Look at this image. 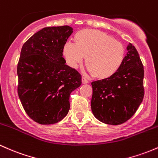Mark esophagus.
Instances as JSON below:
<instances>
[{
  "label": "esophagus",
  "mask_w": 158,
  "mask_h": 158,
  "mask_svg": "<svg viewBox=\"0 0 158 158\" xmlns=\"http://www.w3.org/2000/svg\"><path fill=\"white\" fill-rule=\"evenodd\" d=\"M81 81H82L83 84H88V81L86 78H84V77H82V78H81Z\"/></svg>",
  "instance_id": "34e87169"
}]
</instances>
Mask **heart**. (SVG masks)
Returning <instances> with one entry per match:
<instances>
[{"instance_id":"1","label":"heart","mask_w":158,"mask_h":158,"mask_svg":"<svg viewBox=\"0 0 158 158\" xmlns=\"http://www.w3.org/2000/svg\"><path fill=\"white\" fill-rule=\"evenodd\" d=\"M68 64L76 68L85 58V65L95 79L107 80L118 73L124 62L126 49L111 35L95 29H84L74 36V44L63 46Z\"/></svg>"}]
</instances>
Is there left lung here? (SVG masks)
Returning <instances> with one entry per match:
<instances>
[{
    "mask_svg": "<svg viewBox=\"0 0 158 158\" xmlns=\"http://www.w3.org/2000/svg\"><path fill=\"white\" fill-rule=\"evenodd\" d=\"M120 70L111 78L92 82L91 109L96 119L119 125L135 113L144 97V69L136 49L129 43Z\"/></svg>",
    "mask_w": 158,
    "mask_h": 158,
    "instance_id": "8db88e82",
    "label": "left lung"
}]
</instances>
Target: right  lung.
<instances>
[{
	"label": "right lung",
	"instance_id": "add662e5",
	"mask_svg": "<svg viewBox=\"0 0 158 158\" xmlns=\"http://www.w3.org/2000/svg\"><path fill=\"white\" fill-rule=\"evenodd\" d=\"M73 32L69 25L42 28L22 47L17 66L18 95L27 114L40 124L61 121L81 75L65 65L63 46Z\"/></svg>",
	"mask_w": 158,
	"mask_h": 158
}]
</instances>
